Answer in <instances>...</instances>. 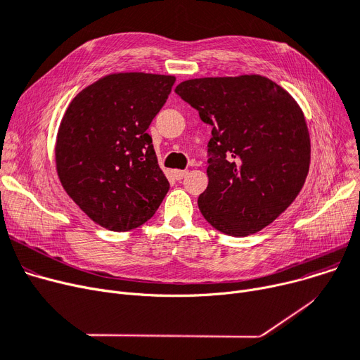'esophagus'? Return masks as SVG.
<instances>
[{
	"mask_svg": "<svg viewBox=\"0 0 360 360\" xmlns=\"http://www.w3.org/2000/svg\"><path fill=\"white\" fill-rule=\"evenodd\" d=\"M186 175H188V170H181V169L174 170V176H175V179H178V181L184 179Z\"/></svg>",
	"mask_w": 360,
	"mask_h": 360,
	"instance_id": "34e87169",
	"label": "esophagus"
}]
</instances>
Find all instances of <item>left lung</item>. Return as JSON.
Listing matches in <instances>:
<instances>
[{"instance_id":"left-lung-1","label":"left lung","mask_w":360,"mask_h":360,"mask_svg":"<svg viewBox=\"0 0 360 360\" xmlns=\"http://www.w3.org/2000/svg\"><path fill=\"white\" fill-rule=\"evenodd\" d=\"M175 93L213 127L209 185L198 197L204 219L229 236L276 220L305 184L311 143L304 112L262 75L186 80Z\"/></svg>"}]
</instances>
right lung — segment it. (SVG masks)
Segmentation results:
<instances>
[{
  "instance_id": "obj_1",
  "label": "right lung",
  "mask_w": 360,
  "mask_h": 360,
  "mask_svg": "<svg viewBox=\"0 0 360 360\" xmlns=\"http://www.w3.org/2000/svg\"><path fill=\"white\" fill-rule=\"evenodd\" d=\"M174 83V75L109 74L82 90L64 113L56 172L72 201L109 231L144 224L169 191L147 128Z\"/></svg>"
}]
</instances>
